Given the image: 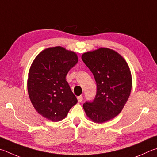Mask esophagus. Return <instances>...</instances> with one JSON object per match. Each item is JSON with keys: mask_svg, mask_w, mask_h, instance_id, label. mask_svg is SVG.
<instances>
[{"mask_svg": "<svg viewBox=\"0 0 157 157\" xmlns=\"http://www.w3.org/2000/svg\"><path fill=\"white\" fill-rule=\"evenodd\" d=\"M83 97L82 96H79V97H77V99H78V102H81L82 101H83Z\"/></svg>", "mask_w": 157, "mask_h": 157, "instance_id": "esophagus-1", "label": "esophagus"}]
</instances>
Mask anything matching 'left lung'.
Segmentation results:
<instances>
[{"mask_svg":"<svg viewBox=\"0 0 157 157\" xmlns=\"http://www.w3.org/2000/svg\"><path fill=\"white\" fill-rule=\"evenodd\" d=\"M81 59L92 71L97 83V94L83 104L87 116L103 123L122 111L132 89L131 72L125 59L112 49L101 48L87 52Z\"/></svg>","mask_w":157,"mask_h":157,"instance_id":"8db88e82","label":"left lung"}]
</instances>
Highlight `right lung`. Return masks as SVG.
<instances>
[{"mask_svg": "<svg viewBox=\"0 0 157 157\" xmlns=\"http://www.w3.org/2000/svg\"><path fill=\"white\" fill-rule=\"evenodd\" d=\"M77 63L75 52L60 46L44 49L35 58L29 71L27 90L33 106L43 117L59 121L76 104L65 77Z\"/></svg>", "mask_w": 157, "mask_h": 157, "instance_id": "add662e5", "label": "right lung"}]
</instances>
